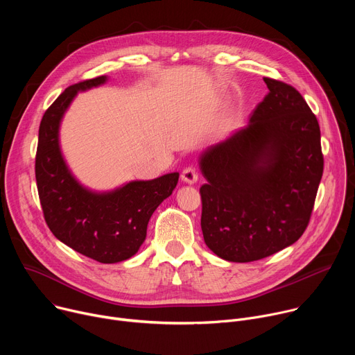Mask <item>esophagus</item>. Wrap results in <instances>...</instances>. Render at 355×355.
Here are the masks:
<instances>
[{
	"instance_id": "esophagus-1",
	"label": "esophagus",
	"mask_w": 355,
	"mask_h": 355,
	"mask_svg": "<svg viewBox=\"0 0 355 355\" xmlns=\"http://www.w3.org/2000/svg\"><path fill=\"white\" fill-rule=\"evenodd\" d=\"M181 180L187 184H195L198 181V171L195 167L189 166V167H185L181 173Z\"/></svg>"
}]
</instances>
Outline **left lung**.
Masks as SVG:
<instances>
[{"label":"left lung","instance_id":"8db88e82","mask_svg":"<svg viewBox=\"0 0 355 355\" xmlns=\"http://www.w3.org/2000/svg\"><path fill=\"white\" fill-rule=\"evenodd\" d=\"M268 94L250 123L202 153L200 227L226 261L250 263L306 230L323 175L320 128L292 85L264 77Z\"/></svg>","mask_w":355,"mask_h":355}]
</instances>
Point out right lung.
<instances>
[{
  "label": "right lung",
  "mask_w": 355,
  "mask_h": 355,
  "mask_svg": "<svg viewBox=\"0 0 355 355\" xmlns=\"http://www.w3.org/2000/svg\"><path fill=\"white\" fill-rule=\"evenodd\" d=\"M107 80L99 76L70 85L46 110L39 126L35 174L43 216L52 233L80 254L114 264L136 254L151 215L173 193L180 174L132 181L110 192L89 191L73 177L60 150V122L78 91Z\"/></svg>",
  "instance_id": "add662e5"
}]
</instances>
